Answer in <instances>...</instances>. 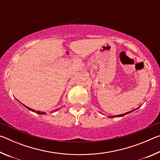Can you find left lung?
Listing matches in <instances>:
<instances>
[{
    "label": "left lung",
    "mask_w": 160,
    "mask_h": 160,
    "mask_svg": "<svg viewBox=\"0 0 160 160\" xmlns=\"http://www.w3.org/2000/svg\"><path fill=\"white\" fill-rule=\"evenodd\" d=\"M132 111H131V112H127V113H123V114H120V115H117V116H112V117H116V116H123L124 115H126V114H127V113H129L130 112H131ZM109 117L111 118L112 117V116H109Z\"/></svg>",
    "instance_id": "8db88e82"
}]
</instances>
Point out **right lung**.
Wrapping results in <instances>:
<instances>
[{"mask_svg":"<svg viewBox=\"0 0 160 160\" xmlns=\"http://www.w3.org/2000/svg\"><path fill=\"white\" fill-rule=\"evenodd\" d=\"M26 107V106H25ZM27 108H28V109H29V110H30V111H32V112H35V111L34 110H33V109H32L31 108H29V107H26ZM58 110V109H57ZM36 113H39V114H42V113H44V112H36Z\"/></svg>","mask_w":160,"mask_h":160,"instance_id":"obj_1","label":"right lung"}]
</instances>
